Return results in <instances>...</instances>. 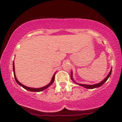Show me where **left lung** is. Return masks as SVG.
<instances>
[{
  "mask_svg": "<svg viewBox=\"0 0 122 122\" xmlns=\"http://www.w3.org/2000/svg\"><path fill=\"white\" fill-rule=\"evenodd\" d=\"M111 71H112V70H110V71L109 74H108V76H107L106 77V78L103 81H102L101 82L99 83H97V84H94V85H85V84H78V83H77V84L80 85V86H83V87H84L85 88H87V89H94V88H96V87H100L101 86H102V85L104 83H105V82H106V81L108 80V78H109L111 74ZM71 79L73 81H74V80H73V78H72V71L71 72Z\"/></svg>",
  "mask_w": 122,
  "mask_h": 122,
  "instance_id": "8db88e82",
  "label": "left lung"
}]
</instances>
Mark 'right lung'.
Segmentation results:
<instances>
[{
    "instance_id": "obj_1",
    "label": "right lung",
    "mask_w": 122,
    "mask_h": 122,
    "mask_svg": "<svg viewBox=\"0 0 122 122\" xmlns=\"http://www.w3.org/2000/svg\"><path fill=\"white\" fill-rule=\"evenodd\" d=\"M13 70H14V77H15V79L16 81V82L18 83L19 85H20V86H22L23 88H24L25 89H26V90H29L30 91V92H41V91H43L45 89H46V88H48L50 85H51L53 83L54 81H55V74H54L53 76L52 77V81H51V82H50L49 84L46 85L45 86H44V87H40V88H37V89H36V88H31V87H27V86H24V85L21 84V83L19 82L18 81V80H17L16 77V76H15V67H14V62H13Z\"/></svg>"
}]
</instances>
